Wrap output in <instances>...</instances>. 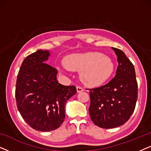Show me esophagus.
<instances>
[{"instance_id": "esophagus-1", "label": "esophagus", "mask_w": 151, "mask_h": 151, "mask_svg": "<svg viewBox=\"0 0 151 151\" xmlns=\"http://www.w3.org/2000/svg\"><path fill=\"white\" fill-rule=\"evenodd\" d=\"M76 90H77L78 93L82 92V91H84L83 88H82V87H80V86H77V87H76Z\"/></svg>"}]
</instances>
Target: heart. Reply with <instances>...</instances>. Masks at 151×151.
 Instances as JSON below:
<instances>
[{
  "label": "heart",
  "mask_w": 151,
  "mask_h": 151,
  "mask_svg": "<svg viewBox=\"0 0 151 151\" xmlns=\"http://www.w3.org/2000/svg\"><path fill=\"white\" fill-rule=\"evenodd\" d=\"M63 66L71 71H80V78L91 87L102 85L110 78L114 69L109 58L100 53H74L64 58Z\"/></svg>",
  "instance_id": "obj_1"
}]
</instances>
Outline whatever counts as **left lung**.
<instances>
[{"label":"left lung","mask_w":151,"mask_h":151,"mask_svg":"<svg viewBox=\"0 0 151 151\" xmlns=\"http://www.w3.org/2000/svg\"><path fill=\"white\" fill-rule=\"evenodd\" d=\"M118 63L115 76L105 85L90 91L91 120L103 129H112L129 120L135 108L137 83L134 66L120 49L112 47Z\"/></svg>","instance_id":"1"}]
</instances>
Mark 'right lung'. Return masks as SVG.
I'll list each match as a JSON object with an SVG mask.
<instances>
[{"label":"right lung","instance_id":"right-lung-1","mask_svg":"<svg viewBox=\"0 0 151 151\" xmlns=\"http://www.w3.org/2000/svg\"><path fill=\"white\" fill-rule=\"evenodd\" d=\"M51 52L38 50L22 62L18 72L16 99L18 111L33 129L51 131L65 118V105L74 96V86H64L57 80L58 71L47 65Z\"/></svg>","mask_w":151,"mask_h":151}]
</instances>
